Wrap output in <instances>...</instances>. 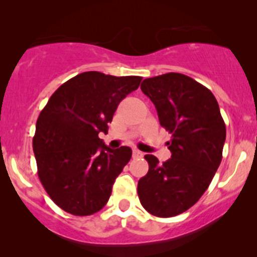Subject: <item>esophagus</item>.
<instances>
[{"mask_svg":"<svg viewBox=\"0 0 257 257\" xmlns=\"http://www.w3.org/2000/svg\"><path fill=\"white\" fill-rule=\"evenodd\" d=\"M143 155H145V153L141 152V151L133 150V157L134 158H141V157H143Z\"/></svg>","mask_w":257,"mask_h":257,"instance_id":"obj_1","label":"esophagus"}]
</instances>
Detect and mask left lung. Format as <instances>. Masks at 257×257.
<instances>
[{"instance_id":"1","label":"left lung","mask_w":257,"mask_h":257,"mask_svg":"<svg viewBox=\"0 0 257 257\" xmlns=\"http://www.w3.org/2000/svg\"><path fill=\"white\" fill-rule=\"evenodd\" d=\"M141 88L171 133V158L160 164L153 155L145 156L150 169L138 181V196L151 214L175 217L193 207L212 183L222 161L226 124L210 90L185 74L146 78Z\"/></svg>"}]
</instances>
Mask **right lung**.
Wrapping results in <instances>:
<instances>
[{
    "label": "right lung",
    "instance_id": "add662e5",
    "mask_svg": "<svg viewBox=\"0 0 257 257\" xmlns=\"http://www.w3.org/2000/svg\"><path fill=\"white\" fill-rule=\"evenodd\" d=\"M141 81L138 76L83 72L59 86L40 111L33 140L38 176L64 212L91 215L109 200L132 150H110L99 133H107L119 102Z\"/></svg>",
    "mask_w": 257,
    "mask_h": 257
}]
</instances>
